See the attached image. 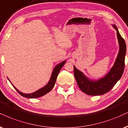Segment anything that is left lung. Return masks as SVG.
<instances>
[{"label":"left lung","mask_w":128,"mask_h":128,"mask_svg":"<svg viewBox=\"0 0 128 128\" xmlns=\"http://www.w3.org/2000/svg\"><path fill=\"white\" fill-rule=\"evenodd\" d=\"M113 26L117 31L119 51L114 66L107 75L98 80H90L84 76L82 72L74 66V74L77 84L84 93L89 95L95 96L107 93L113 88L124 73L126 46L125 42L120 34L116 26L115 25H113Z\"/></svg>","instance_id":"1"}]
</instances>
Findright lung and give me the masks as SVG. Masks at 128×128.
Here are the masks:
<instances>
[{
	"label": "right lung",
	"instance_id": "obj_1",
	"mask_svg": "<svg viewBox=\"0 0 128 128\" xmlns=\"http://www.w3.org/2000/svg\"><path fill=\"white\" fill-rule=\"evenodd\" d=\"M66 61H64L62 62H60V64H57V66H55V67L54 69L53 72H52L51 77H50V79L49 80V82L48 83V84L46 86H44V87L42 88L41 89H39L37 91L33 92L32 94H24L22 93L21 92L19 91L17 89L15 88L14 86L13 85V86L14 88L16 89V90L18 93L20 94L21 96H24V97L27 98H39L40 97L42 96H44L45 94H46L47 93H48L49 92H50L52 90V89L53 88V87L54 86V84H55V82H56V78L59 74L60 70L62 68L63 66L65 64ZM9 80V79H8Z\"/></svg>",
	"mask_w": 128,
	"mask_h": 128
}]
</instances>
